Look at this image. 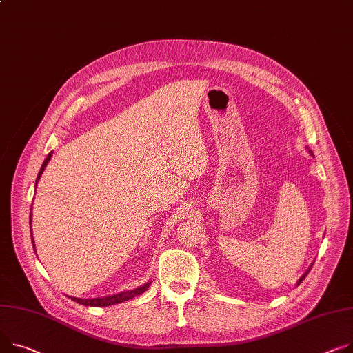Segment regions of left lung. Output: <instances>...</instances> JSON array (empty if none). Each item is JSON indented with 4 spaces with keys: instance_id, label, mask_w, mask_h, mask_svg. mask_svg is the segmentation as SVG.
<instances>
[{
    "instance_id": "8db88e82",
    "label": "left lung",
    "mask_w": 353,
    "mask_h": 353,
    "mask_svg": "<svg viewBox=\"0 0 353 353\" xmlns=\"http://www.w3.org/2000/svg\"><path fill=\"white\" fill-rule=\"evenodd\" d=\"M308 152H310V153H311V156H312V157H314V153H312V152H311V150H308ZM311 268H312V264H311V267H310V268H308V270H307V272H305V274H303V275H302V276H301V278H299V279H298V283H296V285H299V284H301V283H302V281H303V278H305V276H307V275H308V272H310V271H311Z\"/></svg>"
}]
</instances>
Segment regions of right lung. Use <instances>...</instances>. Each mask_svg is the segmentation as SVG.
<instances>
[{"label":"right lung","instance_id":"obj_1","mask_svg":"<svg viewBox=\"0 0 353 353\" xmlns=\"http://www.w3.org/2000/svg\"><path fill=\"white\" fill-rule=\"evenodd\" d=\"M51 157H52V152H51L48 156H46V159H45L43 163H42V168H41V170H39V173H38V176H37L35 189H37V184H38V181H39V179H41V176H42L45 168H46V164H48V161L51 160ZM31 211H32V208H31ZM31 224H32V214H30V225H31ZM31 234H32V231H31ZM31 239H32V236H31ZM32 244H34V240H32ZM34 251H35V245H34ZM149 287H150V281H148L146 284L140 285V287H137V288H134V290L122 291V292L116 294V295H109V296H102V298H101V296H99V298H88V299L77 298V296H69V298L72 299V301H75V302H78V303L85 305V307H109V305L121 303V302L129 301V299H132V298H134V296H137V295H140V294H143Z\"/></svg>","mask_w":353,"mask_h":353}]
</instances>
